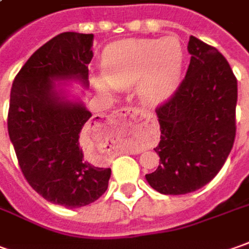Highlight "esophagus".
<instances>
[{
	"label": "esophagus",
	"instance_id": "esophagus-1",
	"mask_svg": "<svg viewBox=\"0 0 249 249\" xmlns=\"http://www.w3.org/2000/svg\"><path fill=\"white\" fill-rule=\"evenodd\" d=\"M113 116H118V118H121V116H131V118H137V116H141V118H145V121L146 123L151 126V128L153 131H156V124H155V118L153 116H146L142 111H140L138 108H133V107H123V108H119V109H116L115 111V115ZM155 134V140H156V133H153ZM133 152H142V149H137V151Z\"/></svg>",
	"mask_w": 249,
	"mask_h": 249
}]
</instances>
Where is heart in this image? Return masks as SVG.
<instances>
[{"label": "heart", "mask_w": 249, "mask_h": 249, "mask_svg": "<svg viewBox=\"0 0 249 249\" xmlns=\"http://www.w3.org/2000/svg\"><path fill=\"white\" fill-rule=\"evenodd\" d=\"M182 63V43L174 35L161 39H124L105 51L101 64L104 78H97L94 83L103 91L109 85L126 89L137 83L140 98L146 104H158L174 90Z\"/></svg>", "instance_id": "obj_1"}]
</instances>
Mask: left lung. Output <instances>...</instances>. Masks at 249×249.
<instances>
[{
	"instance_id": "8db88e82",
	"label": "left lung",
	"mask_w": 249,
	"mask_h": 249,
	"mask_svg": "<svg viewBox=\"0 0 249 249\" xmlns=\"http://www.w3.org/2000/svg\"><path fill=\"white\" fill-rule=\"evenodd\" d=\"M191 61L174 94L156 108L160 164L145 175L163 195L203 188L219 173L236 137L237 79L216 48L189 38Z\"/></svg>"
}]
</instances>
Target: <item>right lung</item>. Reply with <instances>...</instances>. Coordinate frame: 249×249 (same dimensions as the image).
<instances>
[{
	"mask_svg": "<svg viewBox=\"0 0 249 249\" xmlns=\"http://www.w3.org/2000/svg\"><path fill=\"white\" fill-rule=\"evenodd\" d=\"M93 34L61 33L21 67L11 89L8 133L30 186L53 204L78 208L101 197L111 168L85 159L81 142L103 126L82 103L56 91L53 79H79L88 86Z\"/></svg>",
	"mask_w": 249,
	"mask_h": 249,
	"instance_id": "add662e5",
	"label": "right lung"
}]
</instances>
